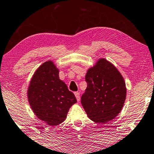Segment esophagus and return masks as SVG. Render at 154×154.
<instances>
[{"label":"esophagus","mask_w":154,"mask_h":154,"mask_svg":"<svg viewBox=\"0 0 154 154\" xmlns=\"http://www.w3.org/2000/svg\"><path fill=\"white\" fill-rule=\"evenodd\" d=\"M75 96L77 98V100L78 102H79L80 100V95H79V92H75Z\"/></svg>","instance_id":"obj_1"}]
</instances>
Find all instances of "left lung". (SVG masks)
Segmentation results:
<instances>
[{
	"instance_id": "left-lung-1",
	"label": "left lung",
	"mask_w": 154,
	"mask_h": 154,
	"mask_svg": "<svg viewBox=\"0 0 154 154\" xmlns=\"http://www.w3.org/2000/svg\"><path fill=\"white\" fill-rule=\"evenodd\" d=\"M87 87L81 103L88 117L97 123H107L120 113L126 98L124 79L118 69L104 58L88 69Z\"/></svg>"
}]
</instances>
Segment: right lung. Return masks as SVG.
I'll list each match as a JSON object with an SVG mask.
<instances>
[{
    "label": "right lung",
    "mask_w": 154,
    "mask_h": 154,
    "mask_svg": "<svg viewBox=\"0 0 154 154\" xmlns=\"http://www.w3.org/2000/svg\"><path fill=\"white\" fill-rule=\"evenodd\" d=\"M58 74L54 63L47 60L35 71L27 91L28 100L35 115L51 126L63 122L70 108L77 103L75 95Z\"/></svg>",
    "instance_id": "right-lung-1"
}]
</instances>
